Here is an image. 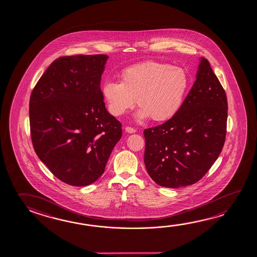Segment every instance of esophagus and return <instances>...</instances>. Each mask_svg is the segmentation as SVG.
<instances>
[{"label":"esophagus","instance_id":"34e87169","mask_svg":"<svg viewBox=\"0 0 257 257\" xmlns=\"http://www.w3.org/2000/svg\"><path fill=\"white\" fill-rule=\"evenodd\" d=\"M125 132L129 133V134H135L136 130H135V128H133V127L127 126L125 128Z\"/></svg>","mask_w":257,"mask_h":257}]
</instances>
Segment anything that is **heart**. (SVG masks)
Here are the masks:
<instances>
[{
	"label": "heart",
	"mask_w": 257,
	"mask_h": 257,
	"mask_svg": "<svg viewBox=\"0 0 257 257\" xmlns=\"http://www.w3.org/2000/svg\"><path fill=\"white\" fill-rule=\"evenodd\" d=\"M189 88V77L184 69L169 63L145 62L124 69L120 82H105L102 92L110 113L124 114L136 104L137 117H151L155 122L171 119L181 109Z\"/></svg>",
	"instance_id": "b5f03b06"
}]
</instances>
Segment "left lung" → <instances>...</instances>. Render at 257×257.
<instances>
[{"label":"left lung","instance_id":"left-lung-1","mask_svg":"<svg viewBox=\"0 0 257 257\" xmlns=\"http://www.w3.org/2000/svg\"><path fill=\"white\" fill-rule=\"evenodd\" d=\"M227 119L225 90L202 57L181 109L164 123L143 132L144 163L152 180L178 188L202 179L222 151Z\"/></svg>","mask_w":257,"mask_h":257}]
</instances>
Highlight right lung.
<instances>
[{
    "mask_svg": "<svg viewBox=\"0 0 257 257\" xmlns=\"http://www.w3.org/2000/svg\"><path fill=\"white\" fill-rule=\"evenodd\" d=\"M105 55L55 60L32 90L30 135L35 152L52 174L67 185L97 180L122 123L105 108L100 88Z\"/></svg>",
    "mask_w": 257,
    "mask_h": 257,
    "instance_id": "right-lung-1",
    "label": "right lung"
}]
</instances>
